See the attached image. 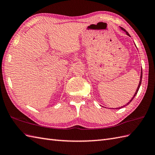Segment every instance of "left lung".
<instances>
[{"instance_id": "1", "label": "left lung", "mask_w": 155, "mask_h": 155, "mask_svg": "<svg viewBox=\"0 0 155 155\" xmlns=\"http://www.w3.org/2000/svg\"><path fill=\"white\" fill-rule=\"evenodd\" d=\"M120 28H121V30H123V31H125V32H126V34H127V35H128L129 36H130V34L127 32V31L124 29V28H123L122 27H120ZM142 77H143V72H142V70H141V72H140V81H139V85H138V87H137V90H136V92H135V95H133V98L130 99V100L129 101V103H127V105H129V104H130V102H131V101L133 100V99H134V97H135V95H137V92H138V91H139V87H140V84H141V81H142ZM125 107V105L124 106H122L121 107H119V108H117V109H121V108H122V107ZM117 109V108H116Z\"/></svg>"}]
</instances>
